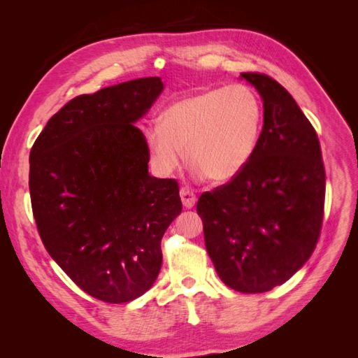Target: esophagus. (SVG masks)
I'll use <instances>...</instances> for the list:
<instances>
[{
  "instance_id": "34e87169",
  "label": "esophagus",
  "mask_w": 358,
  "mask_h": 358,
  "mask_svg": "<svg viewBox=\"0 0 358 358\" xmlns=\"http://www.w3.org/2000/svg\"><path fill=\"white\" fill-rule=\"evenodd\" d=\"M179 194H180L182 203H183V206H185L187 209L194 208V204H196L197 199H196V194H194V191H192L191 188H188V187H182V188H180V191H179Z\"/></svg>"
}]
</instances>
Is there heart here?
<instances>
[{
	"instance_id": "obj_1",
	"label": "heart",
	"mask_w": 358,
	"mask_h": 358,
	"mask_svg": "<svg viewBox=\"0 0 358 358\" xmlns=\"http://www.w3.org/2000/svg\"><path fill=\"white\" fill-rule=\"evenodd\" d=\"M264 110L257 92L243 83L194 94L170 104L159 125L146 133L154 164L170 173L187 158L199 176L229 182L252 159L263 131Z\"/></svg>"
}]
</instances>
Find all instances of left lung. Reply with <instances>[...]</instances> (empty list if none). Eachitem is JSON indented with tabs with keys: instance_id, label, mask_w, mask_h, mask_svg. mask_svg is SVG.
<instances>
[{
	"instance_id": "left-lung-1",
	"label": "left lung",
	"mask_w": 358,
	"mask_h": 358,
	"mask_svg": "<svg viewBox=\"0 0 358 358\" xmlns=\"http://www.w3.org/2000/svg\"><path fill=\"white\" fill-rule=\"evenodd\" d=\"M263 99L255 154L239 176L203 192L197 213L222 282L246 294L282 285L315 249L326 170L315 128L289 92L263 73H242Z\"/></svg>"
}]
</instances>
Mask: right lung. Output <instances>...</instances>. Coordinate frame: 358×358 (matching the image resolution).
I'll list each match as a JSON object with an SVG mask.
<instances>
[{"mask_svg":"<svg viewBox=\"0 0 358 358\" xmlns=\"http://www.w3.org/2000/svg\"><path fill=\"white\" fill-rule=\"evenodd\" d=\"M161 91L159 78H143L76 96L29 154L43 245L76 285L106 303L154 285L161 239L182 210L178 180L149 176V148L134 125Z\"/></svg>","mask_w":358,"mask_h":358,"instance_id":"1","label":"right lung"}]
</instances>
